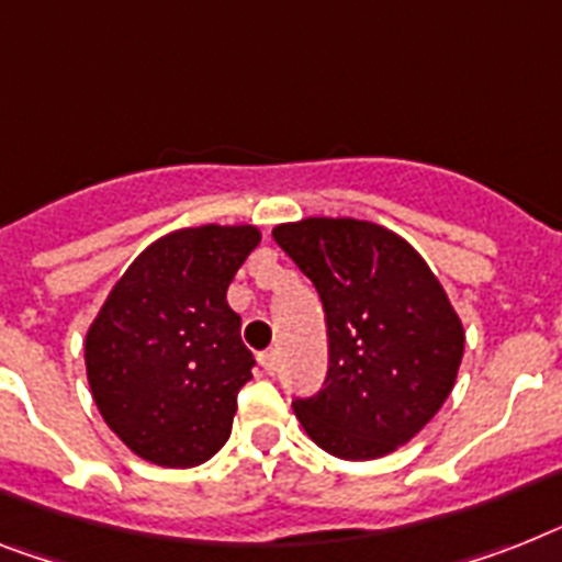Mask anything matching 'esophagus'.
I'll list each match as a JSON object with an SVG mask.
<instances>
[{
	"label": "esophagus",
	"mask_w": 562,
	"mask_h": 562,
	"mask_svg": "<svg viewBox=\"0 0 562 562\" xmlns=\"http://www.w3.org/2000/svg\"><path fill=\"white\" fill-rule=\"evenodd\" d=\"M258 361H261V368L267 370V373H276V368H278L276 350H263V353H258Z\"/></svg>",
	"instance_id": "34e87169"
}]
</instances>
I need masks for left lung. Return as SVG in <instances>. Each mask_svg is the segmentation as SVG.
<instances>
[{"label": "left lung", "instance_id": "obj_1", "mask_svg": "<svg viewBox=\"0 0 562 562\" xmlns=\"http://www.w3.org/2000/svg\"><path fill=\"white\" fill-rule=\"evenodd\" d=\"M272 238L313 281L327 324L322 391L292 398L318 448L379 459L411 442L457 382L465 333L411 244L353 217L281 224Z\"/></svg>", "mask_w": 562, "mask_h": 562}]
</instances>
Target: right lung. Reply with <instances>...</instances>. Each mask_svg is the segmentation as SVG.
Wrapping results in <instances>:
<instances>
[{
	"instance_id": "1",
	"label": "right lung",
	"mask_w": 562,
	"mask_h": 562,
	"mask_svg": "<svg viewBox=\"0 0 562 562\" xmlns=\"http://www.w3.org/2000/svg\"><path fill=\"white\" fill-rule=\"evenodd\" d=\"M258 240L255 226L171 232L137 255L91 324L88 384L137 457L192 468L229 439L255 359L226 290Z\"/></svg>"
}]
</instances>
